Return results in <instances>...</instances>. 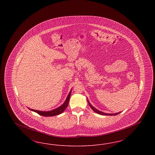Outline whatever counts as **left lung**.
Wrapping results in <instances>:
<instances>
[{
  "label": "left lung",
  "instance_id": "left-lung-1",
  "mask_svg": "<svg viewBox=\"0 0 155 155\" xmlns=\"http://www.w3.org/2000/svg\"><path fill=\"white\" fill-rule=\"evenodd\" d=\"M88 102L89 105V106L91 107V108L94 111L95 113H97V114H101V115H105V116H116V115H117L119 113H120V112H118V113H114V114H108V113H103L102 111H101L98 110H97L96 108H95L94 107H93L91 103H89L88 100Z\"/></svg>",
  "mask_w": 155,
  "mask_h": 155
}]
</instances>
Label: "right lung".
Here are the masks:
<instances>
[{"instance_id": "add662e5", "label": "right lung", "mask_w": 155, "mask_h": 155, "mask_svg": "<svg viewBox=\"0 0 155 155\" xmlns=\"http://www.w3.org/2000/svg\"><path fill=\"white\" fill-rule=\"evenodd\" d=\"M71 89L70 91L68 96L67 97L65 101V102L64 103L60 106L59 107L52 110L51 111H39L37 110H34V109H31L28 108L31 111H33L34 112H36L38 114L42 116H56V115H59L60 114H61V113H63L64 111L65 110V109H66L68 104V102H69V100H70V95H71Z\"/></svg>"}]
</instances>
